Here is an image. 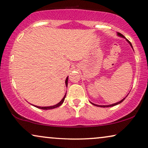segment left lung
<instances>
[{"label": "left lung", "instance_id": "8db88e82", "mask_svg": "<svg viewBox=\"0 0 148 148\" xmlns=\"http://www.w3.org/2000/svg\"><path fill=\"white\" fill-rule=\"evenodd\" d=\"M118 35L119 36H121V37H123V38H125L124 37V36L123 35V34H121V33H118ZM127 41H128V40H127ZM129 42V44H130V45L131 46V47H132V45H131V43L129 41H128ZM127 97V96H126ZM126 97H125V98H126ZM125 98H123L122 100H121L120 102H116V103H115V104H110V105H108V106H100V105H96V104H93V103H92V104H93V105H94V106H100V107H110V106H115V105H117V104H120V103H121L123 102V100H125Z\"/></svg>", "mask_w": 148, "mask_h": 148}]
</instances>
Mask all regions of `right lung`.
I'll return each instance as SVG.
<instances>
[{"label":"right lung","mask_w":148,"mask_h":148,"mask_svg":"<svg viewBox=\"0 0 148 148\" xmlns=\"http://www.w3.org/2000/svg\"><path fill=\"white\" fill-rule=\"evenodd\" d=\"M65 84H66V86H67V84H68V77H66V81H65ZM66 97V94L64 95V96L63 97V98L62 99V100L60 101L59 103H58L57 104L54 105V106H46V107H40V106H35L36 108H41V109H43V110H49V109H52V108H57V107L60 106V105H61L62 103H63L64 100V98H65Z\"/></svg>","instance_id":"obj_1"}]
</instances>
